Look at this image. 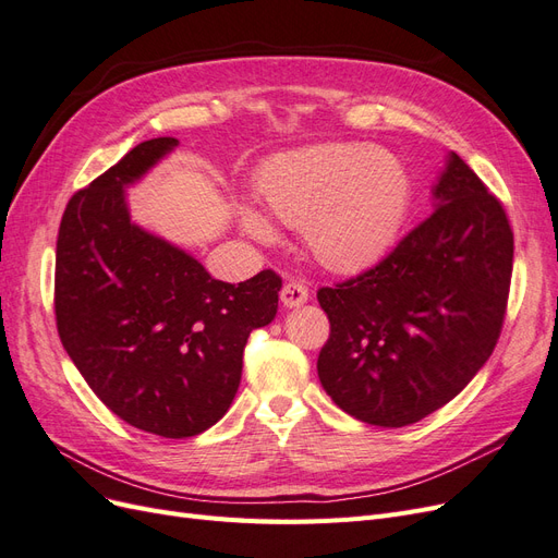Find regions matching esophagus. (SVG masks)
Listing matches in <instances>:
<instances>
[{
	"label": "esophagus",
	"instance_id": "1",
	"mask_svg": "<svg viewBox=\"0 0 558 558\" xmlns=\"http://www.w3.org/2000/svg\"><path fill=\"white\" fill-rule=\"evenodd\" d=\"M307 300H310L307 289H305V286H302V283H298V281L286 283L283 289H281V305H283L286 310H295V307H300V305H305Z\"/></svg>",
	"mask_w": 558,
	"mask_h": 558
}]
</instances>
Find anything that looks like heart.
Returning <instances> with one entry per match:
<instances>
[{
	"instance_id": "b5f03b06",
	"label": "heart",
	"mask_w": 558,
	"mask_h": 558,
	"mask_svg": "<svg viewBox=\"0 0 558 558\" xmlns=\"http://www.w3.org/2000/svg\"><path fill=\"white\" fill-rule=\"evenodd\" d=\"M267 214L300 228L312 256L332 272H356L381 258L410 207L404 162L381 146L314 144L269 160L258 177ZM244 230L260 242L277 238L269 218L240 207Z\"/></svg>"
}]
</instances>
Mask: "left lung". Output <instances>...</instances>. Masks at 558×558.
Instances as JSON below:
<instances>
[{
	"label": "left lung",
	"instance_id": "8db88e82",
	"mask_svg": "<svg viewBox=\"0 0 558 558\" xmlns=\"http://www.w3.org/2000/svg\"><path fill=\"white\" fill-rule=\"evenodd\" d=\"M433 214L356 279L320 289L330 340L318 379L359 421L402 428L459 396L492 356L508 305L514 240L500 202L456 156Z\"/></svg>",
	"mask_w": 558,
	"mask_h": 558
}]
</instances>
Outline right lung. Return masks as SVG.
Listing matches in <instances>:
<instances>
[{
  "label": "right lung",
  "instance_id": "1",
  "mask_svg": "<svg viewBox=\"0 0 558 558\" xmlns=\"http://www.w3.org/2000/svg\"><path fill=\"white\" fill-rule=\"evenodd\" d=\"M179 146H134L64 209L56 318L83 379L125 424L193 437L221 418L242 379L251 330L272 324L281 279H214L193 253L132 221L128 189Z\"/></svg>",
  "mask_w": 558,
  "mask_h": 558
}]
</instances>
